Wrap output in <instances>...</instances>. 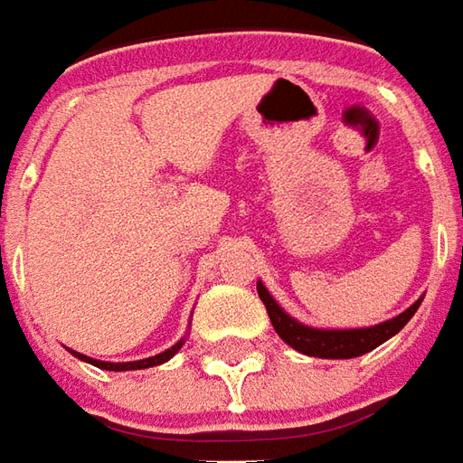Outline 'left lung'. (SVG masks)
I'll use <instances>...</instances> for the list:
<instances>
[{"mask_svg": "<svg viewBox=\"0 0 463 463\" xmlns=\"http://www.w3.org/2000/svg\"><path fill=\"white\" fill-rule=\"evenodd\" d=\"M258 297L266 304L276 335L284 339L288 347H294L301 354H309V357H324V360H350V357H360L364 352L375 350L383 342H388L392 335H398L420 307V298H418L416 304L408 307L403 314L392 317L388 322L375 324V326H364V329H314V326H307V324L297 322L294 317H288L260 281H258Z\"/></svg>", "mask_w": 463, "mask_h": 463, "instance_id": "8db88e82", "label": "left lung"}]
</instances>
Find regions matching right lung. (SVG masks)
I'll return each instance as SVG.
<instances>
[{
	"instance_id": "obj_1",
	"label": "right lung",
	"mask_w": 463,
	"mask_h": 463,
	"mask_svg": "<svg viewBox=\"0 0 463 463\" xmlns=\"http://www.w3.org/2000/svg\"><path fill=\"white\" fill-rule=\"evenodd\" d=\"M182 342L184 339H179L177 345H172L169 350L159 352V354H154V357H146V360H137V363H103V360H93V357H86V354H80V352H73L78 360H83V363H90L100 367V370H113V373H124V370H146V367H154V364H162L166 363L169 357H175L182 347Z\"/></svg>"
}]
</instances>
